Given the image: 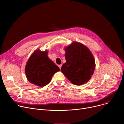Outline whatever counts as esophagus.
<instances>
[{
	"label": "esophagus",
	"mask_w": 124,
	"mask_h": 124,
	"mask_svg": "<svg viewBox=\"0 0 124 124\" xmlns=\"http://www.w3.org/2000/svg\"><path fill=\"white\" fill-rule=\"evenodd\" d=\"M58 67H59V68H60V69H61V67H62V64H61V65H58Z\"/></svg>",
	"instance_id": "esophagus-1"
}]
</instances>
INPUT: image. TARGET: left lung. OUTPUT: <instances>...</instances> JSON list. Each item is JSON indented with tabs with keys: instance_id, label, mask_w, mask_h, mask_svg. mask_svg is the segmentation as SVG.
<instances>
[{
	"instance_id": "obj_1",
	"label": "left lung",
	"mask_w": 124,
	"mask_h": 124,
	"mask_svg": "<svg viewBox=\"0 0 124 124\" xmlns=\"http://www.w3.org/2000/svg\"><path fill=\"white\" fill-rule=\"evenodd\" d=\"M66 63L61 71L74 85L87 82L95 69L94 58L89 49L78 42H73L65 48Z\"/></svg>"
}]
</instances>
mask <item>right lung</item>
Returning a JSON list of instances; mask_svg holds the SVG:
<instances>
[{"mask_svg":"<svg viewBox=\"0 0 124 124\" xmlns=\"http://www.w3.org/2000/svg\"><path fill=\"white\" fill-rule=\"evenodd\" d=\"M48 52L34 51L28 60L25 71L28 80L33 84L44 87L50 83L59 67L48 57Z\"/></svg>","mask_w":124,"mask_h":124,"instance_id":"right-lung-1","label":"right lung"}]
</instances>
